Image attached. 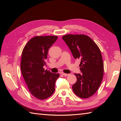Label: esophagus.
I'll use <instances>...</instances> for the list:
<instances>
[{
	"instance_id": "obj_1",
	"label": "esophagus",
	"mask_w": 121,
	"mask_h": 121,
	"mask_svg": "<svg viewBox=\"0 0 121 121\" xmlns=\"http://www.w3.org/2000/svg\"><path fill=\"white\" fill-rule=\"evenodd\" d=\"M62 75L64 76H68L69 75V74H68V73H62Z\"/></svg>"
}]
</instances>
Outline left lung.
<instances>
[{
    "instance_id": "8db88e82",
    "label": "left lung",
    "mask_w": 121,
    "mask_h": 121,
    "mask_svg": "<svg viewBox=\"0 0 121 121\" xmlns=\"http://www.w3.org/2000/svg\"><path fill=\"white\" fill-rule=\"evenodd\" d=\"M63 40L75 59L81 60V73H75L77 81L73 85V92L81 98L93 95L103 78L104 63L99 48L93 40L84 35H67Z\"/></svg>"
}]
</instances>
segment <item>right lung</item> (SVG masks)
<instances>
[{
	"label": "right lung",
	"instance_id": "add662e5",
	"mask_svg": "<svg viewBox=\"0 0 121 121\" xmlns=\"http://www.w3.org/2000/svg\"><path fill=\"white\" fill-rule=\"evenodd\" d=\"M54 36H36L31 39L22 51L21 70L30 92L35 97L44 100L55 91L59 73L45 70L48 49L56 40Z\"/></svg>",
	"mask_w": 121,
	"mask_h": 121
}]
</instances>
